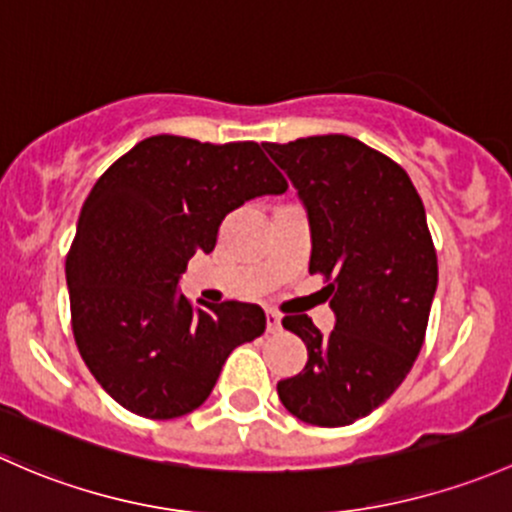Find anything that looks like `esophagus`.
Masks as SVG:
<instances>
[{
	"label": "esophagus",
	"mask_w": 512,
	"mask_h": 512,
	"mask_svg": "<svg viewBox=\"0 0 512 512\" xmlns=\"http://www.w3.org/2000/svg\"><path fill=\"white\" fill-rule=\"evenodd\" d=\"M266 330L268 333H278L281 330V315L276 310H266Z\"/></svg>",
	"instance_id": "obj_1"
}]
</instances>
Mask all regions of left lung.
Here are the masks:
<instances>
[{"label":"left lung","mask_w":512,"mask_h":512,"mask_svg":"<svg viewBox=\"0 0 512 512\" xmlns=\"http://www.w3.org/2000/svg\"><path fill=\"white\" fill-rule=\"evenodd\" d=\"M263 147L308 209V271L335 310L328 335L308 315L283 318L308 362L278 397L305 424L347 426L392 397L424 345L439 281L424 204L397 162L347 135Z\"/></svg>","instance_id":"left-lung-1"}]
</instances>
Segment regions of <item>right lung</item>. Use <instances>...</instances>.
<instances>
[{"instance_id":"add662e5","label":"right lung","mask_w":512,"mask_h":512,"mask_svg":"<svg viewBox=\"0 0 512 512\" xmlns=\"http://www.w3.org/2000/svg\"><path fill=\"white\" fill-rule=\"evenodd\" d=\"M286 177L258 142L152 135L100 175L66 256L83 362L128 412L175 419L207 402L231 350L266 330L254 303L194 305L177 281L214 251L221 221Z\"/></svg>"}]
</instances>
